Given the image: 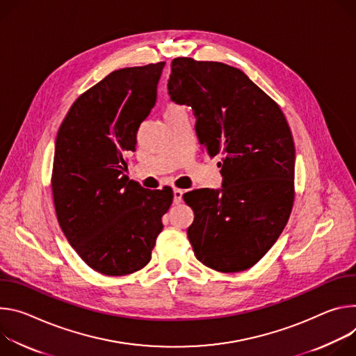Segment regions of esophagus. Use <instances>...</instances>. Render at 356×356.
<instances>
[{"label":"esophagus","instance_id":"esophagus-1","mask_svg":"<svg viewBox=\"0 0 356 356\" xmlns=\"http://www.w3.org/2000/svg\"><path fill=\"white\" fill-rule=\"evenodd\" d=\"M182 195H184V191H182V189L174 188V202H175V204H181V202H182Z\"/></svg>","mask_w":356,"mask_h":356}]
</instances>
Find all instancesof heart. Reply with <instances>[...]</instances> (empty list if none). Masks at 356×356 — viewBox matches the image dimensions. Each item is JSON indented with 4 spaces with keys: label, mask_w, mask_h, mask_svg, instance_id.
Masks as SVG:
<instances>
[{
    "label": "heart",
    "mask_w": 356,
    "mask_h": 356,
    "mask_svg": "<svg viewBox=\"0 0 356 356\" xmlns=\"http://www.w3.org/2000/svg\"><path fill=\"white\" fill-rule=\"evenodd\" d=\"M179 106L178 104H175V103H171V104H168V107H167V111H172V110H175V108H178ZM165 111V113H167Z\"/></svg>",
    "instance_id": "obj_1"
}]
</instances>
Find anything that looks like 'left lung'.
<instances>
[{
  "label": "left lung",
  "instance_id": "obj_1",
  "mask_svg": "<svg viewBox=\"0 0 356 356\" xmlns=\"http://www.w3.org/2000/svg\"><path fill=\"white\" fill-rule=\"evenodd\" d=\"M171 100L195 115L200 144L222 155V189L184 195L195 213L188 239L202 264L222 273L253 267L286 227L294 204L296 148L286 117L241 70L175 58Z\"/></svg>",
  "mask_w": 356,
  "mask_h": 356
}]
</instances>
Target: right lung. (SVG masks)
<instances>
[{
	"label": "right lung",
	"instance_id": "obj_1",
	"mask_svg": "<svg viewBox=\"0 0 356 356\" xmlns=\"http://www.w3.org/2000/svg\"><path fill=\"white\" fill-rule=\"evenodd\" d=\"M164 65L111 72L76 99L56 136L51 184L59 226L81 259L106 275L148 264L172 204L171 188L148 191L124 174Z\"/></svg>",
	"mask_w": 356,
	"mask_h": 356
}]
</instances>
